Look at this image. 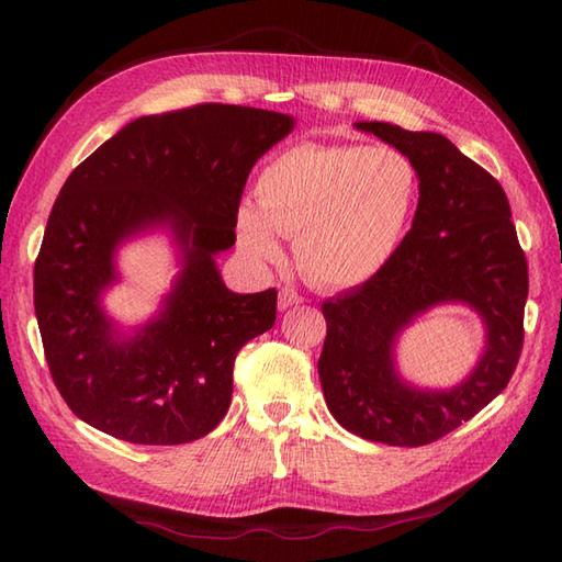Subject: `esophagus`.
Masks as SVG:
<instances>
[{
  "label": "esophagus",
  "instance_id": "esophagus-1",
  "mask_svg": "<svg viewBox=\"0 0 562 562\" xmlns=\"http://www.w3.org/2000/svg\"><path fill=\"white\" fill-rule=\"evenodd\" d=\"M304 297L293 291V288H283V291L279 293V310H291V307H297V304H302Z\"/></svg>",
  "mask_w": 562,
  "mask_h": 562
}]
</instances>
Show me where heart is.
Listing matches in <instances>:
<instances>
[{
	"instance_id": "obj_1",
	"label": "heart",
	"mask_w": 562,
	"mask_h": 562,
	"mask_svg": "<svg viewBox=\"0 0 562 562\" xmlns=\"http://www.w3.org/2000/svg\"><path fill=\"white\" fill-rule=\"evenodd\" d=\"M258 203L236 209V239L260 265L283 258L281 236H297L304 274L326 288H356L396 258L419 206L413 159L386 145L283 149L258 178Z\"/></svg>"
}]
</instances>
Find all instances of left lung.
Instances as JSON below:
<instances>
[{"instance_id": "obj_1", "label": "left lung", "mask_w": 562, "mask_h": 562, "mask_svg": "<svg viewBox=\"0 0 562 562\" xmlns=\"http://www.w3.org/2000/svg\"><path fill=\"white\" fill-rule=\"evenodd\" d=\"M413 159L419 206L398 255L345 295L323 302L328 323L318 378L342 427L375 443L417 448L450 434L499 396L522 349L527 262L502 184L446 135L356 122ZM459 303L482 318L484 351L452 387L402 378L400 335L436 306Z\"/></svg>"}]
</instances>
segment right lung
<instances>
[{
	"mask_svg": "<svg viewBox=\"0 0 562 562\" xmlns=\"http://www.w3.org/2000/svg\"><path fill=\"white\" fill-rule=\"evenodd\" d=\"M295 116L196 105L133 119L83 159L50 209L35 262L46 363L70 411L138 446H180L229 411L234 359L277 321V291L234 293L215 258L236 241V209L258 159ZM164 233L179 271L160 310L124 327L104 297L117 250Z\"/></svg>",
	"mask_w": 562,
	"mask_h": 562,
	"instance_id": "obj_1",
	"label": "right lung"
}]
</instances>
